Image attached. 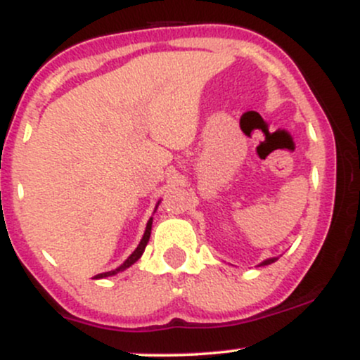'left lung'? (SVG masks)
Wrapping results in <instances>:
<instances>
[{
    "mask_svg": "<svg viewBox=\"0 0 360 360\" xmlns=\"http://www.w3.org/2000/svg\"><path fill=\"white\" fill-rule=\"evenodd\" d=\"M276 260H278V257H272V259H266V260H264V262H260V266H269V264H272V262H276Z\"/></svg>",
    "mask_w": 360,
    "mask_h": 360,
    "instance_id": "obj_1",
    "label": "left lung"
}]
</instances>
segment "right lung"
<instances>
[{"instance_id":"obj_1","label":"right lung","mask_w":360,"mask_h":360,"mask_svg":"<svg viewBox=\"0 0 360 360\" xmlns=\"http://www.w3.org/2000/svg\"><path fill=\"white\" fill-rule=\"evenodd\" d=\"M157 205H159V203H157ZM150 230H152V218H150V220L147 221V226H146V233H143L142 240H140V243H139V247H137V249H135L134 252H131V255H130V257H128V259L125 260V262H123L122 266H120V267H117V269H115V271L103 272V274H98V276H94V278H96V279H101V278H108V276H115V274H118V272H122V271L128 269V267H130L131 264H135V262H137V260H139L140 257H142L143 250H146V245H147L148 238H150Z\"/></svg>"}]
</instances>
